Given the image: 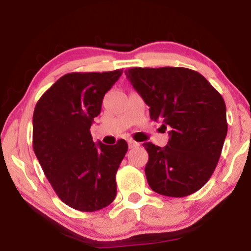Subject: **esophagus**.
<instances>
[{
  "label": "esophagus",
  "mask_w": 251,
  "mask_h": 251,
  "mask_svg": "<svg viewBox=\"0 0 251 251\" xmlns=\"http://www.w3.org/2000/svg\"><path fill=\"white\" fill-rule=\"evenodd\" d=\"M128 144H129L130 149H132V147H137V146L140 145L139 143H137V142H135V140H132V139H129L128 140Z\"/></svg>",
  "instance_id": "1"
}]
</instances>
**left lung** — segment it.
Wrapping results in <instances>:
<instances>
[{
	"instance_id": "left-lung-1",
	"label": "left lung",
	"mask_w": 251,
	"mask_h": 251,
	"mask_svg": "<svg viewBox=\"0 0 251 251\" xmlns=\"http://www.w3.org/2000/svg\"><path fill=\"white\" fill-rule=\"evenodd\" d=\"M125 73L150 106L151 119L170 128L168 145L143 144L150 187L173 198L195 193L210 179L221 156L227 133L224 99L190 68L133 67Z\"/></svg>"
}]
</instances>
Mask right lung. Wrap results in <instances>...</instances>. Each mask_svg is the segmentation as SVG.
<instances>
[{"instance_id": "add662e5", "label": "right lung", "mask_w": 251, "mask_h": 251, "mask_svg": "<svg viewBox=\"0 0 251 251\" xmlns=\"http://www.w3.org/2000/svg\"><path fill=\"white\" fill-rule=\"evenodd\" d=\"M122 73L65 74L34 109V152L58 198L76 210H100L116 197L115 175L128 144L125 139L115 145L95 144L90 126Z\"/></svg>"}]
</instances>
